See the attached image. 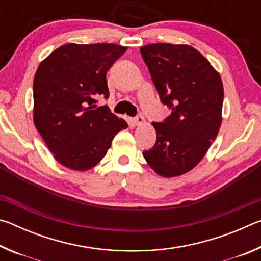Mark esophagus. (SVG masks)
Masks as SVG:
<instances>
[{
  "mask_svg": "<svg viewBox=\"0 0 261 261\" xmlns=\"http://www.w3.org/2000/svg\"><path fill=\"white\" fill-rule=\"evenodd\" d=\"M132 121H134L135 125H141V124H144L145 118H144L143 115H138V116H136Z\"/></svg>",
  "mask_w": 261,
  "mask_h": 261,
  "instance_id": "1",
  "label": "esophagus"
}]
</instances>
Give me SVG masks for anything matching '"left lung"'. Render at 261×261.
I'll list each match as a JSON object with an SVG mask.
<instances>
[{"label":"left lung","mask_w":261,"mask_h":261,"mask_svg":"<svg viewBox=\"0 0 261 261\" xmlns=\"http://www.w3.org/2000/svg\"><path fill=\"white\" fill-rule=\"evenodd\" d=\"M140 53L160 101L171 110L162 122H153L156 141L143 155L160 176H179L199 163L218 136L222 82L191 46L152 43Z\"/></svg>","instance_id":"8db88e82"}]
</instances>
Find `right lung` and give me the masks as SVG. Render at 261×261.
Masks as SVG:
<instances>
[{
	"label": "right lung",
	"instance_id": "right-lung-1",
	"mask_svg": "<svg viewBox=\"0 0 261 261\" xmlns=\"http://www.w3.org/2000/svg\"><path fill=\"white\" fill-rule=\"evenodd\" d=\"M126 47L114 43L61 46L43 60L33 81V121L54 158L74 170L94 167L127 123L96 98H109L107 71Z\"/></svg>",
	"mask_w": 261,
	"mask_h": 261
}]
</instances>
